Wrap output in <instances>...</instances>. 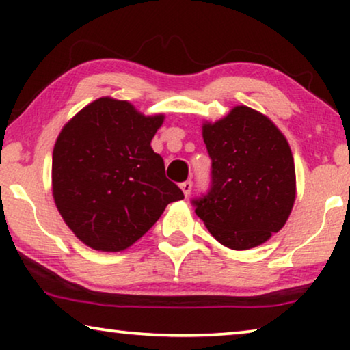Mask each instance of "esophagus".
<instances>
[{
    "label": "esophagus",
    "mask_w": 350,
    "mask_h": 350,
    "mask_svg": "<svg viewBox=\"0 0 350 350\" xmlns=\"http://www.w3.org/2000/svg\"><path fill=\"white\" fill-rule=\"evenodd\" d=\"M180 188H181V191H183V194L186 196V198H188V196L191 194V189H193V181L191 180L183 181V183L180 185Z\"/></svg>",
    "instance_id": "34e87169"
}]
</instances>
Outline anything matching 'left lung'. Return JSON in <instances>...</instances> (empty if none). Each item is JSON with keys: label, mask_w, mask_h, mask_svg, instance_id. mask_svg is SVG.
Listing matches in <instances>:
<instances>
[{"label": "left lung", "mask_w": 350, "mask_h": 350, "mask_svg": "<svg viewBox=\"0 0 350 350\" xmlns=\"http://www.w3.org/2000/svg\"><path fill=\"white\" fill-rule=\"evenodd\" d=\"M212 185L193 199L196 215L224 247L248 250L279 232L296 196L290 145L275 124L248 107L202 126Z\"/></svg>", "instance_id": "8db88e82"}]
</instances>
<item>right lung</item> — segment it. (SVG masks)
Returning a JSON list of instances; mask_svg holds the SVG:
<instances>
[{
  "label": "right lung",
  "mask_w": 350,
  "mask_h": 350,
  "mask_svg": "<svg viewBox=\"0 0 350 350\" xmlns=\"http://www.w3.org/2000/svg\"><path fill=\"white\" fill-rule=\"evenodd\" d=\"M162 122L164 114L145 116L126 100L102 97L62 129L52 194L66 226L94 250H126L185 198L151 148Z\"/></svg>",
  "instance_id": "add662e5"
}]
</instances>
